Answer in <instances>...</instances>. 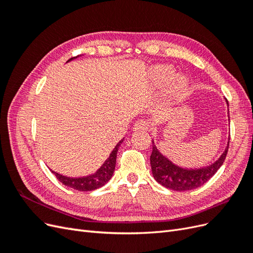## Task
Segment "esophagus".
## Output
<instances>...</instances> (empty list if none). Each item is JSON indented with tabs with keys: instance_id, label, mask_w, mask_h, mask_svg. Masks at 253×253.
I'll list each match as a JSON object with an SVG mask.
<instances>
[{
	"instance_id": "obj_1",
	"label": "esophagus",
	"mask_w": 253,
	"mask_h": 253,
	"mask_svg": "<svg viewBox=\"0 0 253 253\" xmlns=\"http://www.w3.org/2000/svg\"><path fill=\"white\" fill-rule=\"evenodd\" d=\"M149 127H150L149 122L143 119L137 121L134 126L135 131H147V129H149Z\"/></svg>"
}]
</instances>
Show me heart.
Instances as JSON below:
<instances>
[{"instance_id":"1","label":"heart","mask_w":253,"mask_h":253,"mask_svg":"<svg viewBox=\"0 0 253 253\" xmlns=\"http://www.w3.org/2000/svg\"><path fill=\"white\" fill-rule=\"evenodd\" d=\"M156 74H157L159 79L168 80V79H170L172 76H173V70H172L170 66L162 65V66H158L156 68ZM179 82H180V84H183V83H185V80H180Z\"/></svg>"}]
</instances>
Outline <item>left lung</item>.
Here are the masks:
<instances>
[{
	"label": "left lung",
	"mask_w": 253,
	"mask_h": 253,
	"mask_svg": "<svg viewBox=\"0 0 253 253\" xmlns=\"http://www.w3.org/2000/svg\"><path fill=\"white\" fill-rule=\"evenodd\" d=\"M152 143L153 151L150 162L153 176L160 185L174 191H189L203 186L224 164L229 148L228 141V145L223 154L215 163L210 166L200 168V169H185V168L176 166L169 158L163 155L156 148L154 141H152Z\"/></svg>",
	"instance_id": "8db88e82"
}]
</instances>
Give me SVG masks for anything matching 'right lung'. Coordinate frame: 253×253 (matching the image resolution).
<instances>
[{"label": "right lung", "instance_id": "obj_1", "mask_svg": "<svg viewBox=\"0 0 253 253\" xmlns=\"http://www.w3.org/2000/svg\"><path fill=\"white\" fill-rule=\"evenodd\" d=\"M77 58L74 57L71 58L67 62H70L73 59ZM124 140H120L116 147L114 148V150L112 151V153L110 154L109 158L105 160L103 163V165L99 168L97 170V172H95L94 174H90L87 176H84V177H67V176L61 175L55 171H51L55 176L57 177V179L62 182L64 186L70 187L72 189L78 190V191H93L96 190L98 188H101L102 186H104L106 182H108L114 174L115 171V166H116V157H117V152L118 149L120 147V144L122 143Z\"/></svg>", "mask_w": 253, "mask_h": 253}]
</instances>
